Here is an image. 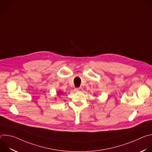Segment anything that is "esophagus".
<instances>
[{
	"label": "esophagus",
	"mask_w": 152,
	"mask_h": 152,
	"mask_svg": "<svg viewBox=\"0 0 152 152\" xmlns=\"http://www.w3.org/2000/svg\"><path fill=\"white\" fill-rule=\"evenodd\" d=\"M82 87H79V88H75V91L76 92H78V91H82Z\"/></svg>",
	"instance_id": "obj_1"
}]
</instances>
